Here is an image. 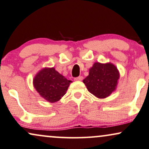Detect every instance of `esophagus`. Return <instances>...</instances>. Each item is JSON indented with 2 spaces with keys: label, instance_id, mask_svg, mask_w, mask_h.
<instances>
[{
  "label": "esophagus",
  "instance_id": "obj_1",
  "mask_svg": "<svg viewBox=\"0 0 149 149\" xmlns=\"http://www.w3.org/2000/svg\"><path fill=\"white\" fill-rule=\"evenodd\" d=\"M82 80H83V77L82 76H78V77H77V78H74V80H76V81H81Z\"/></svg>",
  "mask_w": 149,
  "mask_h": 149
}]
</instances>
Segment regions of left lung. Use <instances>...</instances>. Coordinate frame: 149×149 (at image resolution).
<instances>
[{"label": "left lung", "mask_w": 149, "mask_h": 149, "mask_svg": "<svg viewBox=\"0 0 149 149\" xmlns=\"http://www.w3.org/2000/svg\"><path fill=\"white\" fill-rule=\"evenodd\" d=\"M119 77L116 66L95 63L83 82L90 93L99 98H104L116 89Z\"/></svg>", "instance_id": "8db88e82"}]
</instances>
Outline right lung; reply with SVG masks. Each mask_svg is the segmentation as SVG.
Listing matches in <instances>:
<instances>
[{
    "label": "right lung",
    "mask_w": 149,
    "mask_h": 149,
    "mask_svg": "<svg viewBox=\"0 0 149 149\" xmlns=\"http://www.w3.org/2000/svg\"><path fill=\"white\" fill-rule=\"evenodd\" d=\"M71 80H68L52 68L42 69L33 79V86L39 94L49 102H56L66 93Z\"/></svg>",
    "instance_id": "obj_1"
}]
</instances>
